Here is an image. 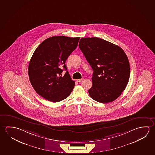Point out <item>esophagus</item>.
Returning a JSON list of instances; mask_svg holds the SVG:
<instances>
[{
    "instance_id": "obj_1",
    "label": "esophagus",
    "mask_w": 155,
    "mask_h": 155,
    "mask_svg": "<svg viewBox=\"0 0 155 155\" xmlns=\"http://www.w3.org/2000/svg\"><path fill=\"white\" fill-rule=\"evenodd\" d=\"M83 80H84V79H77V82H81V81H83Z\"/></svg>"
}]
</instances>
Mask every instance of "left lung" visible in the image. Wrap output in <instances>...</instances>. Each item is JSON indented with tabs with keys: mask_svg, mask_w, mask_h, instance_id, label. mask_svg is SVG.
<instances>
[{
	"mask_svg": "<svg viewBox=\"0 0 155 155\" xmlns=\"http://www.w3.org/2000/svg\"><path fill=\"white\" fill-rule=\"evenodd\" d=\"M79 48L94 71L92 99L102 103L113 102L124 90L129 80L128 58L122 48L97 37L82 38Z\"/></svg>",
	"mask_w": 155,
	"mask_h": 155,
	"instance_id": "1",
	"label": "left lung"
}]
</instances>
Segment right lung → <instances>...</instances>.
<instances>
[{"label": "right lung", "instance_id": "obj_1", "mask_svg": "<svg viewBox=\"0 0 155 155\" xmlns=\"http://www.w3.org/2000/svg\"><path fill=\"white\" fill-rule=\"evenodd\" d=\"M80 38L54 36L38 46L28 65L30 81L36 92L50 102H58L69 96L75 82L68 71L61 77L62 68L70 54L76 48Z\"/></svg>", "mask_w": 155, "mask_h": 155}]
</instances>
